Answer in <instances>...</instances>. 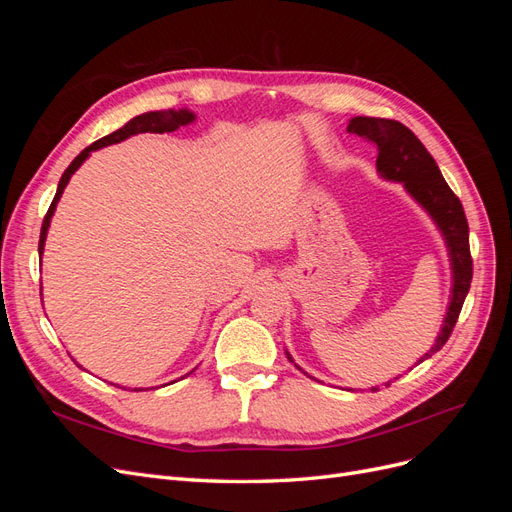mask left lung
<instances>
[{
  "mask_svg": "<svg viewBox=\"0 0 512 512\" xmlns=\"http://www.w3.org/2000/svg\"><path fill=\"white\" fill-rule=\"evenodd\" d=\"M348 132L365 136L367 141L378 147L376 168L380 177L404 183L406 192L429 213V218L438 226L446 243L453 273L451 301H448L446 316L436 337V344H433L431 350L425 352L421 356V361H418L423 363L431 354H436L446 344V339L451 337L461 312V305L468 297L472 282V256L466 213H463L459 198L444 181L436 160L431 158V153L425 149V145L418 141L414 132L408 130L404 123L380 117H352L348 123ZM286 356L290 363H294L288 352ZM294 367L299 365L294 363ZM384 384L389 386L391 380ZM371 391H378V386H371Z\"/></svg>",
  "mask_w": 512,
  "mask_h": 512,
  "instance_id": "1",
  "label": "left lung"
}]
</instances>
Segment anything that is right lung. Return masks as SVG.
I'll list each match as a JSON object with an SVG mask.
<instances>
[{"mask_svg":"<svg viewBox=\"0 0 512 512\" xmlns=\"http://www.w3.org/2000/svg\"><path fill=\"white\" fill-rule=\"evenodd\" d=\"M196 119V115L192 111H188V108H179V111H175V108H168V111H149V113H143V115H136L134 119H130L126 126L119 128L117 132L108 134L104 138H100V141H96L94 145H89L87 149H83L79 156H76L72 160V164L66 168V173L61 175L59 179V185H57V194L53 198V203L49 207V211H46L44 215V222H42V230H40V243H38V254L42 256L44 254V241H46V232H49V226H51V218L55 213V207L59 203L61 194H64L66 185L70 181V177L76 173V170L81 168V164L91 156V151L96 149H102V147H108V145H115V143H121L126 141V138L134 136V134H145V132H151V134H164V132H175L179 130L181 126H188V123H192Z\"/></svg>","mask_w":512,"mask_h":512,"instance_id":"add662e5","label":"right lung"}]
</instances>
